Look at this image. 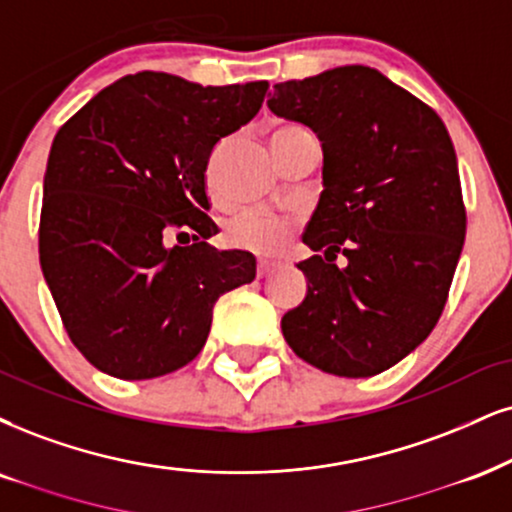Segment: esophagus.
Listing matches in <instances>:
<instances>
[{"instance_id":"esophagus-1","label":"esophagus","mask_w":512,"mask_h":512,"mask_svg":"<svg viewBox=\"0 0 512 512\" xmlns=\"http://www.w3.org/2000/svg\"><path fill=\"white\" fill-rule=\"evenodd\" d=\"M277 270V263H268V261H258V268H256V275L258 280H266Z\"/></svg>"}]
</instances>
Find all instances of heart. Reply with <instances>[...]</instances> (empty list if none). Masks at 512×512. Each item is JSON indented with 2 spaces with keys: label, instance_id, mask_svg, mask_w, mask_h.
Wrapping results in <instances>:
<instances>
[{
  "label": "heart",
  "instance_id": "heart-1",
  "mask_svg": "<svg viewBox=\"0 0 512 512\" xmlns=\"http://www.w3.org/2000/svg\"><path fill=\"white\" fill-rule=\"evenodd\" d=\"M304 130L299 125H285L273 135H287V132ZM208 185H213V170L208 168ZM289 230V223L285 218L273 216V213L266 211H242L235 216L225 227L227 244L237 246V249L256 251V254H273L285 242V235Z\"/></svg>",
  "mask_w": 512,
  "mask_h": 512
}]
</instances>
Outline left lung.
I'll list each match as a JSON object with an SVG mask.
<instances>
[{"label": "left lung", "instance_id": "1", "mask_svg": "<svg viewBox=\"0 0 512 512\" xmlns=\"http://www.w3.org/2000/svg\"><path fill=\"white\" fill-rule=\"evenodd\" d=\"M268 109L323 142L325 189L304 232L323 254L296 263L308 292L282 315V334L318 370L380 375L430 337L463 251L468 218L449 132L368 66L277 82Z\"/></svg>", "mask_w": 512, "mask_h": 512}]
</instances>
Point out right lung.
<instances>
[{
  "instance_id": "1",
  "label": "right lung",
  "mask_w": 512,
  "mask_h": 512,
  "mask_svg": "<svg viewBox=\"0 0 512 512\" xmlns=\"http://www.w3.org/2000/svg\"><path fill=\"white\" fill-rule=\"evenodd\" d=\"M268 82L201 87L142 71L104 87L56 132L44 173L40 266L68 337L118 380L199 356L220 294L256 277L249 251L208 237L206 166L261 109ZM185 236V247L169 246Z\"/></svg>"
}]
</instances>
